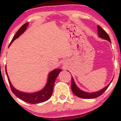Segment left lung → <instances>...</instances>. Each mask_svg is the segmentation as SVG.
Returning <instances> with one entry per match:
<instances>
[{
  "instance_id": "8db88e82",
  "label": "left lung",
  "mask_w": 121,
  "mask_h": 121,
  "mask_svg": "<svg viewBox=\"0 0 121 121\" xmlns=\"http://www.w3.org/2000/svg\"><path fill=\"white\" fill-rule=\"evenodd\" d=\"M97 28H98V34L99 36L100 37L102 38V39H104L108 40V41L111 43L110 38H109V36H108V35L107 34V33L99 25L98 26V27ZM109 85H110V84L108 85H107V86H106V87H105L104 88L101 90V91H98V92H93V93H88V92H84V91H81V90H80V89L76 86V85H75L74 80H73V78L71 77V90L73 93H74L75 95L77 96V97L82 98L92 99L97 98V97L101 95L105 91V90L108 88Z\"/></svg>"
}]
</instances>
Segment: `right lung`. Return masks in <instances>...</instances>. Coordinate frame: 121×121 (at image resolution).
<instances>
[{
    "label": "right lung",
    "mask_w": 121,
    "mask_h": 121,
    "mask_svg": "<svg viewBox=\"0 0 121 121\" xmlns=\"http://www.w3.org/2000/svg\"><path fill=\"white\" fill-rule=\"evenodd\" d=\"M29 25V23H26L24 24L20 29L18 30L14 36L13 39H12V41H11L10 43L9 46L12 43L13 41L15 40L16 39L19 37V36L22 35L23 32L26 30L27 29V27ZM62 71L61 69L60 68H58V69H56L53 70V71L49 73L48 78V82L46 84V86L41 90L40 91L37 92H35L33 94H28L25 93V92H20V91H18V90H16L13 86H12V84H11L8 75V73L6 71V73L7 74V77H8V79L9 82L10 86L12 91L13 93L16 96L17 98L20 99L22 101L26 102L27 103L33 104H39L41 102H43L44 101H46L48 100V99L51 97V96L53 94V90L54 85L55 81H56V78H57V76L58 75L59 73Z\"/></svg>",
    "instance_id": "right-lung-1"
}]
</instances>
